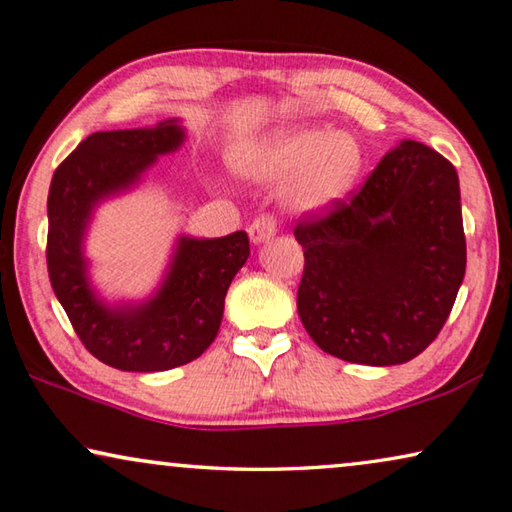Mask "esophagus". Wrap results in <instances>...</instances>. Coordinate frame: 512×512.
<instances>
[{
    "label": "esophagus",
    "mask_w": 512,
    "mask_h": 512,
    "mask_svg": "<svg viewBox=\"0 0 512 512\" xmlns=\"http://www.w3.org/2000/svg\"><path fill=\"white\" fill-rule=\"evenodd\" d=\"M277 232V219L273 215H259L253 224L248 226V237L253 244H264Z\"/></svg>",
    "instance_id": "34e87169"
}]
</instances>
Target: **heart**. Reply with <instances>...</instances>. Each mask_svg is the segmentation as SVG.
<instances>
[{
	"mask_svg": "<svg viewBox=\"0 0 512 512\" xmlns=\"http://www.w3.org/2000/svg\"><path fill=\"white\" fill-rule=\"evenodd\" d=\"M365 165L360 143L351 134L327 127H284L246 152L239 170L250 179L288 185V203L300 212L327 210L345 199Z\"/></svg>",
	"mask_w": 512,
	"mask_h": 512,
	"instance_id": "b5f03b06",
	"label": "heart"
}]
</instances>
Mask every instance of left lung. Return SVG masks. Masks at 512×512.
I'll return each instance as SVG.
<instances>
[{
	"label": "left lung",
	"instance_id": "obj_1",
	"mask_svg": "<svg viewBox=\"0 0 512 512\" xmlns=\"http://www.w3.org/2000/svg\"><path fill=\"white\" fill-rule=\"evenodd\" d=\"M304 248L297 313L322 351L403 365L434 342L466 275L459 176L403 141L358 192L295 226Z\"/></svg>",
	"mask_w": 512,
	"mask_h": 512
}]
</instances>
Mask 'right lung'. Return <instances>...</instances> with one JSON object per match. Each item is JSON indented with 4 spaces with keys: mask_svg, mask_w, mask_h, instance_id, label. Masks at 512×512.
<instances>
[{
    "mask_svg": "<svg viewBox=\"0 0 512 512\" xmlns=\"http://www.w3.org/2000/svg\"><path fill=\"white\" fill-rule=\"evenodd\" d=\"M179 120L87 136L53 174L46 266L53 293L91 356L120 371H165L192 362L217 338L232 277L250 255L244 230L219 239L179 237L154 297L109 306L89 286L82 239L102 199L129 190L161 154L179 150Z\"/></svg>",
    "mask_w": 512,
    "mask_h": 512,
    "instance_id": "obj_1",
    "label": "right lung"
}]
</instances>
